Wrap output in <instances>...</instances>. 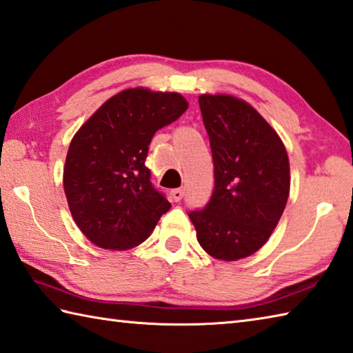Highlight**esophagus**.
Here are the masks:
<instances>
[{
    "instance_id": "34e87169",
    "label": "esophagus",
    "mask_w": 353,
    "mask_h": 353,
    "mask_svg": "<svg viewBox=\"0 0 353 353\" xmlns=\"http://www.w3.org/2000/svg\"><path fill=\"white\" fill-rule=\"evenodd\" d=\"M182 197H183V190L179 188V190H172L171 191V199L174 200V202H181Z\"/></svg>"
}]
</instances>
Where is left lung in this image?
<instances>
[{
	"mask_svg": "<svg viewBox=\"0 0 353 353\" xmlns=\"http://www.w3.org/2000/svg\"><path fill=\"white\" fill-rule=\"evenodd\" d=\"M214 162V191L188 216L211 257L236 261L257 252L279 225L291 190L285 143L251 103L200 94Z\"/></svg>",
	"mask_w": 353,
	"mask_h": 353,
	"instance_id": "left-lung-1",
	"label": "left lung"
}]
</instances>
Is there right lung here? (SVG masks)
Instances as JSON below:
<instances>
[{"label": "right lung", "mask_w": 353, "mask_h": 353, "mask_svg": "<svg viewBox=\"0 0 353 353\" xmlns=\"http://www.w3.org/2000/svg\"><path fill=\"white\" fill-rule=\"evenodd\" d=\"M188 108L181 93L134 87L107 99L76 131L67 151L64 191L74 223L93 245L131 250L150 237L171 203L145 167L157 130Z\"/></svg>", "instance_id": "right-lung-1"}]
</instances>
